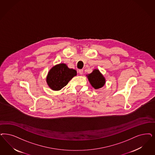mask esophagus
<instances>
[{"label":"esophagus","mask_w":155,"mask_h":155,"mask_svg":"<svg viewBox=\"0 0 155 155\" xmlns=\"http://www.w3.org/2000/svg\"><path fill=\"white\" fill-rule=\"evenodd\" d=\"M78 73H79L80 74L82 75L83 74V73H84V70L82 69L79 70H78Z\"/></svg>","instance_id":"obj_1"}]
</instances>
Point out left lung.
Wrapping results in <instances>:
<instances>
[{
  "mask_svg": "<svg viewBox=\"0 0 155 155\" xmlns=\"http://www.w3.org/2000/svg\"><path fill=\"white\" fill-rule=\"evenodd\" d=\"M86 76L91 85L95 89L101 88L105 84V78L99 70L94 69L91 73L86 75Z\"/></svg>",
  "mask_w": 155,
  "mask_h": 155,
  "instance_id": "obj_1",
  "label": "left lung"
}]
</instances>
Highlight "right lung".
<instances>
[{"label": "right lung", "mask_w": 155, "mask_h": 155, "mask_svg": "<svg viewBox=\"0 0 155 155\" xmlns=\"http://www.w3.org/2000/svg\"><path fill=\"white\" fill-rule=\"evenodd\" d=\"M77 75L76 70L69 69L64 64H60L50 70L46 78L48 86L53 91H59Z\"/></svg>", "instance_id": "1"}]
</instances>
